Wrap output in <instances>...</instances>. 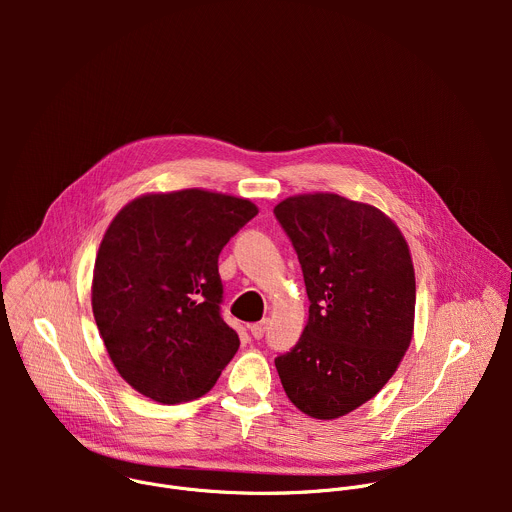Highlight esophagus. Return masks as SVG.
<instances>
[{
    "mask_svg": "<svg viewBox=\"0 0 512 512\" xmlns=\"http://www.w3.org/2000/svg\"><path fill=\"white\" fill-rule=\"evenodd\" d=\"M267 322H269V320H261V322L253 324V326H251V336L257 338V340L263 338V334H265V330H267Z\"/></svg>",
    "mask_w": 512,
    "mask_h": 512,
    "instance_id": "esophagus-1",
    "label": "esophagus"
}]
</instances>
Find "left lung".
<instances>
[{
  "label": "left lung",
  "mask_w": 512,
  "mask_h": 512,
  "mask_svg": "<svg viewBox=\"0 0 512 512\" xmlns=\"http://www.w3.org/2000/svg\"><path fill=\"white\" fill-rule=\"evenodd\" d=\"M273 212L298 253L310 300L304 334L275 367L300 411L336 419L373 399L411 344L409 245L377 206L332 192L289 196Z\"/></svg>",
  "instance_id": "obj_1"
}]
</instances>
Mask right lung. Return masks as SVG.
<instances>
[{"label":"right lung","instance_id":"obj_1","mask_svg":"<svg viewBox=\"0 0 512 512\" xmlns=\"http://www.w3.org/2000/svg\"><path fill=\"white\" fill-rule=\"evenodd\" d=\"M247 198L188 188L125 204L101 241L93 316L117 373L174 405L208 393L239 350L223 320L218 255L257 214Z\"/></svg>","mask_w":512,"mask_h":512}]
</instances>
